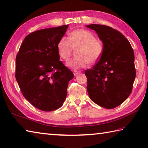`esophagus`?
Here are the masks:
<instances>
[{
    "instance_id": "esophagus-1",
    "label": "esophagus",
    "mask_w": 148,
    "mask_h": 148,
    "mask_svg": "<svg viewBox=\"0 0 148 148\" xmlns=\"http://www.w3.org/2000/svg\"><path fill=\"white\" fill-rule=\"evenodd\" d=\"M81 71H74V76H77V75H78V74H79L80 73H81Z\"/></svg>"
}]
</instances>
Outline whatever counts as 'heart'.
Listing matches in <instances>:
<instances>
[{
    "label": "heart",
    "mask_w": 148,
    "mask_h": 148,
    "mask_svg": "<svg viewBox=\"0 0 148 148\" xmlns=\"http://www.w3.org/2000/svg\"><path fill=\"white\" fill-rule=\"evenodd\" d=\"M71 45L79 46L76 52L77 57L72 58L66 62L67 66L74 70L85 68L89 62H97L103 52L102 45L96 41L95 35L87 29H76L69 34V39L63 37L59 40L57 51L61 59L64 60L68 59L71 54Z\"/></svg>",
    "instance_id": "1"
}]
</instances>
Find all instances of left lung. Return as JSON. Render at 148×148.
<instances>
[{"label": "left lung", "mask_w": 148, "mask_h": 148, "mask_svg": "<svg viewBox=\"0 0 148 148\" xmlns=\"http://www.w3.org/2000/svg\"><path fill=\"white\" fill-rule=\"evenodd\" d=\"M103 43V52L92 69L86 70L90 100L106 109L122 103L132 91L136 76L134 51L120 32L108 26L89 25Z\"/></svg>", "instance_id": "left-lung-1"}]
</instances>
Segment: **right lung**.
Listing matches in <instances>:
<instances>
[{
	"instance_id": "1",
	"label": "right lung",
	"mask_w": 148,
	"mask_h": 148,
	"mask_svg": "<svg viewBox=\"0 0 148 148\" xmlns=\"http://www.w3.org/2000/svg\"><path fill=\"white\" fill-rule=\"evenodd\" d=\"M69 25L46 28L29 34L24 39L16 57L15 78L25 98L43 111L62 106L71 70L60 61L57 44Z\"/></svg>"
}]
</instances>
